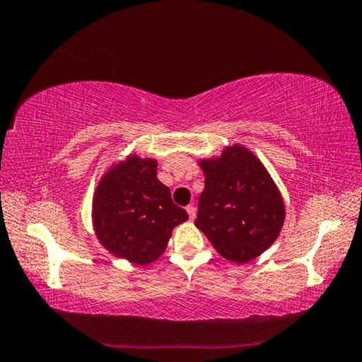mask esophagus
I'll return each mask as SVG.
<instances>
[{
  "instance_id": "1",
  "label": "esophagus",
  "mask_w": 362,
  "mask_h": 362,
  "mask_svg": "<svg viewBox=\"0 0 362 362\" xmlns=\"http://www.w3.org/2000/svg\"><path fill=\"white\" fill-rule=\"evenodd\" d=\"M186 211H187V215H189V218H191V220H194L195 215H197V211H195V206L192 204L186 206Z\"/></svg>"
}]
</instances>
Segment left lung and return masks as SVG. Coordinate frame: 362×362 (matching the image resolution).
Returning a JSON list of instances; mask_svg holds the SVG:
<instances>
[{"mask_svg": "<svg viewBox=\"0 0 362 362\" xmlns=\"http://www.w3.org/2000/svg\"><path fill=\"white\" fill-rule=\"evenodd\" d=\"M199 165L205 189L195 226L230 262L247 263L259 257L277 239L286 220L282 195L264 165L239 144Z\"/></svg>", "mask_w": 362, "mask_h": 362, "instance_id": "left-lung-1", "label": "left lung"}]
</instances>
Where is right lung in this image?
<instances>
[{
    "label": "right lung",
    "mask_w": 362,
    "mask_h": 362,
    "mask_svg": "<svg viewBox=\"0 0 362 362\" xmlns=\"http://www.w3.org/2000/svg\"><path fill=\"white\" fill-rule=\"evenodd\" d=\"M187 218L157 180L153 158L128 156L105 171L93 197V226L100 244L114 257L141 266L156 262L171 230Z\"/></svg>",
    "instance_id": "obj_1"
}]
</instances>
